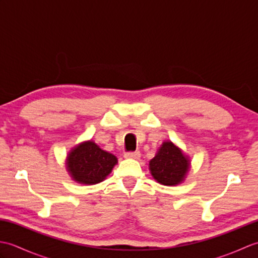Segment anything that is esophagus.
I'll use <instances>...</instances> for the list:
<instances>
[{"mask_svg": "<svg viewBox=\"0 0 258 258\" xmlns=\"http://www.w3.org/2000/svg\"><path fill=\"white\" fill-rule=\"evenodd\" d=\"M140 156H141V153L139 151L126 152L125 154H124V157H126V158H134V160H138Z\"/></svg>", "mask_w": 258, "mask_h": 258, "instance_id": "esophagus-1", "label": "esophagus"}]
</instances>
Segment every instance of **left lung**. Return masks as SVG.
<instances>
[{
  "mask_svg": "<svg viewBox=\"0 0 258 258\" xmlns=\"http://www.w3.org/2000/svg\"><path fill=\"white\" fill-rule=\"evenodd\" d=\"M189 168V161L172 142H164L157 154L150 162V169L158 183L177 185L184 179Z\"/></svg>",
  "mask_w": 258,
  "mask_h": 258,
  "instance_id": "1",
  "label": "left lung"
}]
</instances>
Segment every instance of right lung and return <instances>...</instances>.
<instances>
[{"label":"right lung","instance_id":"1","mask_svg":"<svg viewBox=\"0 0 258 258\" xmlns=\"http://www.w3.org/2000/svg\"><path fill=\"white\" fill-rule=\"evenodd\" d=\"M116 163V157L100 149L92 141L76 146L67 160L68 169L74 180L87 185L102 182Z\"/></svg>","mask_w":258,"mask_h":258}]
</instances>
